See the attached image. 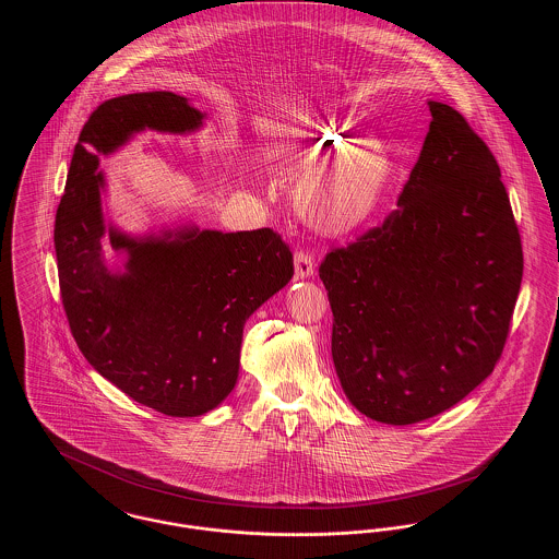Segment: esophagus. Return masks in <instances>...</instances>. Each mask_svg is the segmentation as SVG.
Listing matches in <instances>:
<instances>
[{"label":"esophagus","instance_id":"34e87169","mask_svg":"<svg viewBox=\"0 0 559 559\" xmlns=\"http://www.w3.org/2000/svg\"><path fill=\"white\" fill-rule=\"evenodd\" d=\"M293 262H295V278H310V276H314L317 264H314V258L308 251H304V249L295 251Z\"/></svg>","mask_w":559,"mask_h":559}]
</instances>
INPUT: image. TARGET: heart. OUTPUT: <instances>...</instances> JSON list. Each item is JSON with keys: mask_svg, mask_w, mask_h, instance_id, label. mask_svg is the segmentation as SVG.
Instances as JSON below:
<instances>
[{"mask_svg": "<svg viewBox=\"0 0 559 559\" xmlns=\"http://www.w3.org/2000/svg\"><path fill=\"white\" fill-rule=\"evenodd\" d=\"M304 167L331 163L299 188V201L312 224L329 235H346L365 226L379 210L392 167L383 153L356 148L344 133L319 128L304 135L295 153Z\"/></svg>", "mask_w": 559, "mask_h": 559, "instance_id": "b5f03b06", "label": "heart"}]
</instances>
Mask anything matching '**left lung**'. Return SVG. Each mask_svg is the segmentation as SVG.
<instances>
[{
  "label": "left lung",
  "mask_w": 559,
  "mask_h": 559,
  "mask_svg": "<svg viewBox=\"0 0 559 559\" xmlns=\"http://www.w3.org/2000/svg\"><path fill=\"white\" fill-rule=\"evenodd\" d=\"M429 112L399 210L319 267L342 388L392 426L444 413L495 371L524 272L495 155L459 110Z\"/></svg>",
  "instance_id": "1"
}]
</instances>
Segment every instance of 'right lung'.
<instances>
[{"label": "right lung", "instance_id": "add662e5", "mask_svg": "<svg viewBox=\"0 0 559 559\" xmlns=\"http://www.w3.org/2000/svg\"><path fill=\"white\" fill-rule=\"evenodd\" d=\"M203 117L174 92L103 103L81 130L53 224L62 306L81 354L123 394L169 417L203 415L233 392L245 320L293 276L292 249L270 228L187 226L132 239L105 226L100 155L142 130L194 132ZM107 231L129 253L126 273L106 266Z\"/></svg>", "mask_w": 559, "mask_h": 559}]
</instances>
